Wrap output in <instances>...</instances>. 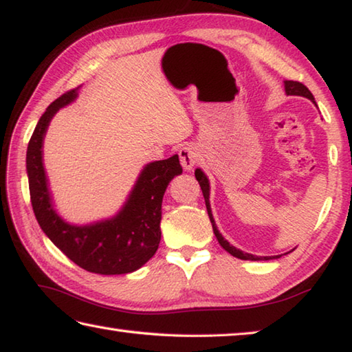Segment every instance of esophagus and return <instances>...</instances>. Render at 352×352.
Returning <instances> with one entry per match:
<instances>
[{
	"label": "esophagus",
	"instance_id": "esophagus-1",
	"mask_svg": "<svg viewBox=\"0 0 352 352\" xmlns=\"http://www.w3.org/2000/svg\"><path fill=\"white\" fill-rule=\"evenodd\" d=\"M179 159H181V165L185 171L193 170L196 162L199 161V151L193 144H187L185 147L179 150Z\"/></svg>",
	"mask_w": 352,
	"mask_h": 352
}]
</instances>
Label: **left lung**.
I'll list each match as a JSON object with an SVG mask.
<instances>
[{
    "instance_id": "left-lung-1",
    "label": "left lung",
    "mask_w": 352,
    "mask_h": 352,
    "mask_svg": "<svg viewBox=\"0 0 352 352\" xmlns=\"http://www.w3.org/2000/svg\"><path fill=\"white\" fill-rule=\"evenodd\" d=\"M285 84V94L287 95H293V96H303V98H308L311 102H314V96L311 91L305 87V85L302 82H297V81H283ZM195 176L197 179L199 185H201L202 188V193H204V199H205V205H207V211H208V216H210V221H211V225H213V231L216 234V239L217 242L221 243V247L228 251V253L231 256H234L237 258H242V261H270V258H279L280 256H254V254H250V253H245V251L239 250L236 247H233V245H230L228 241H225V237L219 233V230L216 227V222H214V217H213V213H211V205H210V182H208V177L207 175L204 173V171L201 168H196L195 171Z\"/></svg>"
}]
</instances>
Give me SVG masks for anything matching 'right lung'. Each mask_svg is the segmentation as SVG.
<instances>
[{
  "label": "right lung",
  "mask_w": 352,
  "mask_h": 352,
  "mask_svg": "<svg viewBox=\"0 0 352 352\" xmlns=\"http://www.w3.org/2000/svg\"><path fill=\"white\" fill-rule=\"evenodd\" d=\"M73 89L53 101L39 118L25 155L30 202L39 227L78 267L96 274H129L155 256L161 242L162 197L175 176L182 173L179 156L145 165L129 197L115 216L85 225L58 214L43 161V144L52 118L78 98Z\"/></svg>",
  "instance_id": "1"
}]
</instances>
